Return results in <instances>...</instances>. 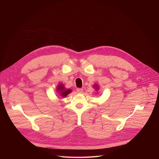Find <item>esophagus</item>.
Wrapping results in <instances>:
<instances>
[{"label": "esophagus", "instance_id": "obj_1", "mask_svg": "<svg viewBox=\"0 0 159 159\" xmlns=\"http://www.w3.org/2000/svg\"><path fill=\"white\" fill-rule=\"evenodd\" d=\"M77 92L78 93H82L83 92V89L82 88H78V89H77Z\"/></svg>", "mask_w": 159, "mask_h": 159}]
</instances>
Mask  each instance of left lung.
<instances>
[{
  "instance_id": "8db88e82",
  "label": "left lung",
  "mask_w": 159,
  "mask_h": 159,
  "mask_svg": "<svg viewBox=\"0 0 159 159\" xmlns=\"http://www.w3.org/2000/svg\"><path fill=\"white\" fill-rule=\"evenodd\" d=\"M95 87H96V88H95V89H96V90H98V85H95Z\"/></svg>"
}]
</instances>
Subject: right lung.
<instances>
[{
    "mask_svg": "<svg viewBox=\"0 0 159 159\" xmlns=\"http://www.w3.org/2000/svg\"><path fill=\"white\" fill-rule=\"evenodd\" d=\"M57 91L60 92V95L64 98V97H66L69 94H70L72 92V90L71 89H65V87L61 84H59L58 85Z\"/></svg>",
    "mask_w": 159,
    "mask_h": 159,
    "instance_id": "obj_1",
    "label": "right lung"
}]
</instances>
